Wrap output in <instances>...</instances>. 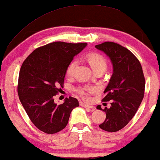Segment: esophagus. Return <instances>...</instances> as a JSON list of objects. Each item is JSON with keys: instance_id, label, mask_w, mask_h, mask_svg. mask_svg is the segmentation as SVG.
Returning <instances> with one entry per match:
<instances>
[{"instance_id": "1", "label": "esophagus", "mask_w": 160, "mask_h": 160, "mask_svg": "<svg viewBox=\"0 0 160 160\" xmlns=\"http://www.w3.org/2000/svg\"><path fill=\"white\" fill-rule=\"evenodd\" d=\"M80 106H82V107H84V108H91V109L94 108L93 106H89V105H87V104L84 103V102H80Z\"/></svg>"}]
</instances>
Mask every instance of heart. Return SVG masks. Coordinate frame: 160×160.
<instances>
[{
	"instance_id": "obj_1",
	"label": "heart",
	"mask_w": 160,
	"mask_h": 160,
	"mask_svg": "<svg viewBox=\"0 0 160 160\" xmlns=\"http://www.w3.org/2000/svg\"><path fill=\"white\" fill-rule=\"evenodd\" d=\"M87 61H88L89 65L92 68V69L95 72L98 71H105L108 67V62L106 58L101 54L97 53V52H91L87 54ZM76 60H73L70 63L67 68L66 73L67 75L71 76L73 73L74 68L76 65ZM76 92L84 99H87L89 95L91 93H95L97 92V89L95 87L91 86H84L81 87L76 89Z\"/></svg>"
}]
</instances>
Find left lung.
<instances>
[{
	"label": "left lung",
	"instance_id": "8db88e82",
	"mask_svg": "<svg viewBox=\"0 0 160 160\" xmlns=\"http://www.w3.org/2000/svg\"><path fill=\"white\" fill-rule=\"evenodd\" d=\"M95 47L110 58L113 71L105 89L102 102L111 100V106L99 110L106 113L105 121L100 128L107 132H117L132 119L141 105L145 91V78L138 58L127 48L107 41Z\"/></svg>",
	"mask_w": 160,
	"mask_h": 160
}]
</instances>
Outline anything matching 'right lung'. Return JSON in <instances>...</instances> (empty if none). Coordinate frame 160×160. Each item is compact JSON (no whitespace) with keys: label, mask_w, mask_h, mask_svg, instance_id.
<instances>
[{"label":"right lung","mask_w":160,"mask_h":160,"mask_svg":"<svg viewBox=\"0 0 160 160\" xmlns=\"http://www.w3.org/2000/svg\"><path fill=\"white\" fill-rule=\"evenodd\" d=\"M87 43L57 41L38 47L24 61L19 74L17 92L30 121L38 130L54 134L63 130L72 110L78 106L73 97L54 103L62 91L67 68Z\"/></svg>","instance_id":"obj_1"}]
</instances>
